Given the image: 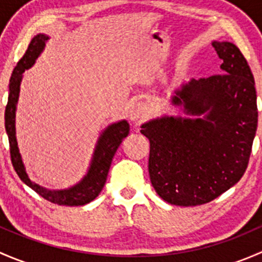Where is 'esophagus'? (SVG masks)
Segmentation results:
<instances>
[{
    "mask_svg": "<svg viewBox=\"0 0 262 262\" xmlns=\"http://www.w3.org/2000/svg\"><path fill=\"white\" fill-rule=\"evenodd\" d=\"M147 115V107L146 105L142 104V102H136V104L132 105L128 110V118L132 121L137 123V121H141L142 119L146 118Z\"/></svg>",
    "mask_w": 262,
    "mask_h": 262,
    "instance_id": "esophagus-1",
    "label": "esophagus"
}]
</instances>
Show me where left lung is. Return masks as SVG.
Here are the masks:
<instances>
[{"mask_svg": "<svg viewBox=\"0 0 262 262\" xmlns=\"http://www.w3.org/2000/svg\"><path fill=\"white\" fill-rule=\"evenodd\" d=\"M221 75L181 83L171 96L186 116L142 124L149 139L148 171L165 202L194 207L212 202L244 176L257 129L255 80L241 50L212 41Z\"/></svg>", "mask_w": 262, "mask_h": 262, "instance_id": "left-lung-1", "label": "left lung"}]
</instances>
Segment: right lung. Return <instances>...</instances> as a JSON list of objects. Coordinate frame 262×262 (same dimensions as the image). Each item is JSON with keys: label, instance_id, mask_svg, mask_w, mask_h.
I'll return each mask as SVG.
<instances>
[{"label": "right lung", "instance_id": "obj_1", "mask_svg": "<svg viewBox=\"0 0 262 262\" xmlns=\"http://www.w3.org/2000/svg\"><path fill=\"white\" fill-rule=\"evenodd\" d=\"M48 40L49 36L46 34H38V35L34 36L29 44L28 49H26L25 54L18 60L14 72H12L11 78H10L9 101H7L6 110H5V128H6L7 137H9L12 166H14L21 181L25 182L29 187H31L34 191L38 192L40 196H43L48 202L58 205H68V207L84 205L92 202L101 192L102 187L106 182L110 165H112L116 149L124 141V138L129 134V123L126 120L116 121V123L107 125L101 132L96 142V146H95L94 153H92L91 162H90L86 175L73 186L67 187V189L50 190L30 180L28 172H26L25 165L23 162L20 150H18L15 118H16L23 73L25 72V70L33 67L39 55L46 48V43Z\"/></svg>", "mask_w": 262, "mask_h": 262}]
</instances>
